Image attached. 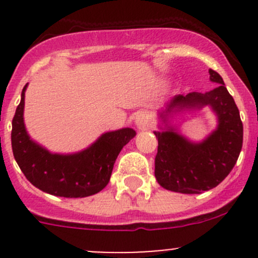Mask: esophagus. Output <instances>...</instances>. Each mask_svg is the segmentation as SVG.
Wrapping results in <instances>:
<instances>
[{
  "label": "esophagus",
  "instance_id": "esophagus-1",
  "mask_svg": "<svg viewBox=\"0 0 258 258\" xmlns=\"http://www.w3.org/2000/svg\"><path fill=\"white\" fill-rule=\"evenodd\" d=\"M148 119H150V116L146 111H139L135 116V123L139 128H145L148 123Z\"/></svg>",
  "mask_w": 258,
  "mask_h": 258
}]
</instances>
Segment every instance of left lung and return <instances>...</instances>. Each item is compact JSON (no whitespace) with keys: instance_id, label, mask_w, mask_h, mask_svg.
<instances>
[{"instance_id":"left-lung-1","label":"left lung","mask_w":258,"mask_h":258,"mask_svg":"<svg viewBox=\"0 0 258 258\" xmlns=\"http://www.w3.org/2000/svg\"><path fill=\"white\" fill-rule=\"evenodd\" d=\"M210 80L218 83L209 92L177 95L167 102L160 117L163 131H155L158 140L155 176L166 189L179 194H202L227 177L237 162L243 141V124L235 100L225 87L222 77L210 70ZM210 105L218 116V128L202 143H191L175 127L167 124L170 114L182 109Z\"/></svg>"}]
</instances>
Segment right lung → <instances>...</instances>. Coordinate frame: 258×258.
I'll use <instances>...</instances> for the list:
<instances>
[{
	"mask_svg": "<svg viewBox=\"0 0 258 258\" xmlns=\"http://www.w3.org/2000/svg\"><path fill=\"white\" fill-rule=\"evenodd\" d=\"M12 119L11 144L15 160L26 178L46 194L67 199L95 195L107 186L114 161L136 131L121 128L101 135L90 147L71 155L52 153L31 140L23 122L25 92Z\"/></svg>",
	"mask_w": 258,
	"mask_h": 258,
	"instance_id": "obj_1",
	"label": "right lung"
}]
</instances>
